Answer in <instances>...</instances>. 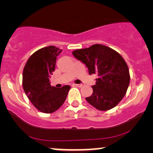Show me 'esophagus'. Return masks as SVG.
Here are the masks:
<instances>
[{"label": "esophagus", "instance_id": "obj_1", "mask_svg": "<svg viewBox=\"0 0 153 153\" xmlns=\"http://www.w3.org/2000/svg\"><path fill=\"white\" fill-rule=\"evenodd\" d=\"M72 85L74 87H82V84H73Z\"/></svg>", "mask_w": 153, "mask_h": 153}]
</instances>
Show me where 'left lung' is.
I'll return each instance as SVG.
<instances>
[{"label": "left lung", "mask_w": 153, "mask_h": 153, "mask_svg": "<svg viewBox=\"0 0 153 153\" xmlns=\"http://www.w3.org/2000/svg\"><path fill=\"white\" fill-rule=\"evenodd\" d=\"M78 60L86 64L89 74L98 76L93 93L87 101L100 111L116 107L126 94L130 81L129 68L118 52L102 44L72 51Z\"/></svg>", "instance_id": "1"}]
</instances>
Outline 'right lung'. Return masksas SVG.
Segmentation results:
<instances>
[{
  "mask_svg": "<svg viewBox=\"0 0 153 153\" xmlns=\"http://www.w3.org/2000/svg\"><path fill=\"white\" fill-rule=\"evenodd\" d=\"M62 49L54 46L40 48L27 61L23 71V88L28 100L38 110L53 113L65 102L70 86L56 88L50 85L49 78L56 67V56Z\"/></svg>",
  "mask_w": 153,
  "mask_h": 153,
  "instance_id": "1",
  "label": "right lung"
}]
</instances>
